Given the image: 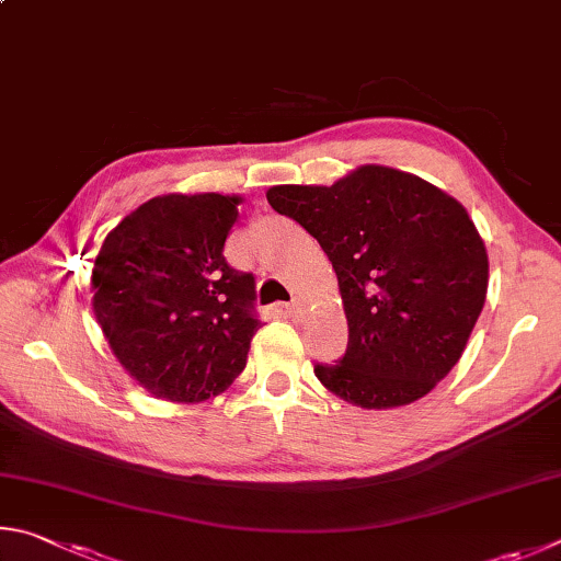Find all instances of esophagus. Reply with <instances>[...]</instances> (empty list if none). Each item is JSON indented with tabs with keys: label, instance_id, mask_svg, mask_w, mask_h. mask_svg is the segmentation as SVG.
<instances>
[{
	"label": "esophagus",
	"instance_id": "34e87169",
	"mask_svg": "<svg viewBox=\"0 0 561 561\" xmlns=\"http://www.w3.org/2000/svg\"><path fill=\"white\" fill-rule=\"evenodd\" d=\"M300 310H302V306H300V302H298V300H293V302H288V306H286V312H288V316H290V318H296V316H300Z\"/></svg>",
	"mask_w": 561,
	"mask_h": 561
}]
</instances>
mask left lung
<instances>
[{
  "instance_id": "1",
  "label": "left lung",
  "mask_w": 561,
  "mask_h": 561,
  "mask_svg": "<svg viewBox=\"0 0 561 561\" xmlns=\"http://www.w3.org/2000/svg\"><path fill=\"white\" fill-rule=\"evenodd\" d=\"M265 196L316 236L337 273L350 342L337 365H316L322 387L362 409L426 397L463 355L485 306L488 253L463 204L381 164Z\"/></svg>"
}]
</instances>
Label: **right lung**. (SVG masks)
<instances>
[{"label": "right lung", "instance_id": "add662e5", "mask_svg": "<svg viewBox=\"0 0 561 561\" xmlns=\"http://www.w3.org/2000/svg\"><path fill=\"white\" fill-rule=\"evenodd\" d=\"M241 196L162 194L105 236L93 265V312L127 375L167 401H204L241 375L255 280L231 268L224 241Z\"/></svg>", "mask_w": 561, "mask_h": 561}]
</instances>
